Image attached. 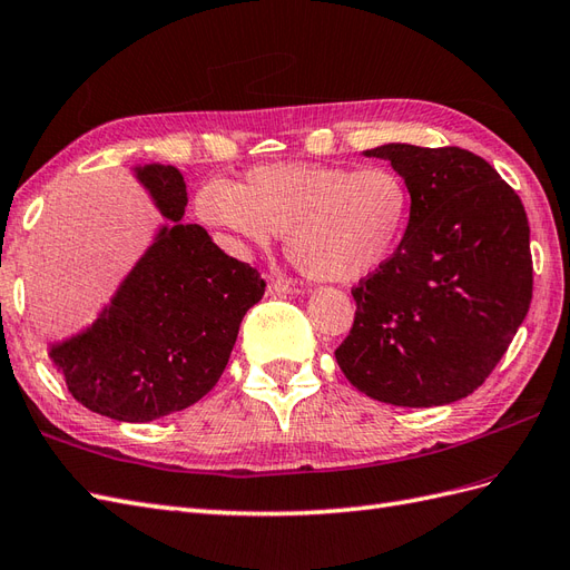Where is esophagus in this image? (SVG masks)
Returning a JSON list of instances; mask_svg holds the SVG:
<instances>
[{
  "label": "esophagus",
  "mask_w": 570,
  "mask_h": 570,
  "mask_svg": "<svg viewBox=\"0 0 570 570\" xmlns=\"http://www.w3.org/2000/svg\"><path fill=\"white\" fill-rule=\"evenodd\" d=\"M267 294L269 296H288V294H298V288L294 282H288V279H269Z\"/></svg>",
  "instance_id": "34e87169"
}]
</instances>
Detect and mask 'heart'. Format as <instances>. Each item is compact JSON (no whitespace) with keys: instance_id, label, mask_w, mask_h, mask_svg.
Returning a JSON list of instances; mask_svg holds the SVG:
<instances>
[{"instance_id":"heart-1","label":"heart","mask_w":570,"mask_h":570,"mask_svg":"<svg viewBox=\"0 0 570 570\" xmlns=\"http://www.w3.org/2000/svg\"><path fill=\"white\" fill-rule=\"evenodd\" d=\"M412 212L395 168L272 164L197 193V214L236 245L286 236V255L313 282L354 284L397 250Z\"/></svg>"}]
</instances>
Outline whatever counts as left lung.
Listing matches in <instances>:
<instances>
[{
    "label": "left lung",
    "mask_w": 570,
    "mask_h": 570,
    "mask_svg": "<svg viewBox=\"0 0 570 570\" xmlns=\"http://www.w3.org/2000/svg\"><path fill=\"white\" fill-rule=\"evenodd\" d=\"M412 212L385 265L352 291L337 363L363 395L395 406L458 402L487 381L532 301L530 224L515 189L472 151L383 144Z\"/></svg>",
    "instance_id": "obj_1"
}]
</instances>
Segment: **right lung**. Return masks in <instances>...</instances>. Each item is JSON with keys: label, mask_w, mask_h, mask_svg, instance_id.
<instances>
[{"label": "right lung", "mask_w": 570, "mask_h": 570, "mask_svg": "<svg viewBox=\"0 0 570 570\" xmlns=\"http://www.w3.org/2000/svg\"><path fill=\"white\" fill-rule=\"evenodd\" d=\"M132 175L166 222L94 323L50 340L48 356L86 410L146 424L187 410L218 383L265 282L202 226L183 224L178 168L144 164Z\"/></svg>", "instance_id": "1"}]
</instances>
